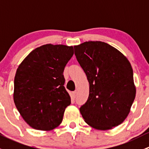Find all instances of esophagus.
<instances>
[{"label":"esophagus","instance_id":"esophagus-1","mask_svg":"<svg viewBox=\"0 0 149 149\" xmlns=\"http://www.w3.org/2000/svg\"><path fill=\"white\" fill-rule=\"evenodd\" d=\"M70 97H71L72 100H74L75 97H76V91H72L70 93Z\"/></svg>","mask_w":149,"mask_h":149}]
</instances>
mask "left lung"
Masks as SVG:
<instances>
[{"label":"left lung","mask_w":149,"mask_h":149,"mask_svg":"<svg viewBox=\"0 0 149 149\" xmlns=\"http://www.w3.org/2000/svg\"><path fill=\"white\" fill-rule=\"evenodd\" d=\"M74 49L89 84L88 98L80 108L84 121L101 130L120 125L130 112L136 93L129 61L103 42H85Z\"/></svg>","instance_id":"1"}]
</instances>
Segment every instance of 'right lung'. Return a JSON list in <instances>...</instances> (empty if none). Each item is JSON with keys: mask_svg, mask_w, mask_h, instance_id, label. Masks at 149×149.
Listing matches in <instances>:
<instances>
[{"mask_svg": "<svg viewBox=\"0 0 149 149\" xmlns=\"http://www.w3.org/2000/svg\"><path fill=\"white\" fill-rule=\"evenodd\" d=\"M73 55V46L47 44L31 51L18 67L13 101L32 128L48 131L62 122L70 104L63 71Z\"/></svg>", "mask_w": 149, "mask_h": 149, "instance_id": "add662e5", "label": "right lung"}]
</instances>
